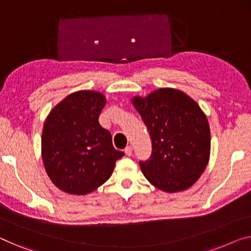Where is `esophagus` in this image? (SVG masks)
Masks as SVG:
<instances>
[{
	"instance_id": "1",
	"label": "esophagus",
	"mask_w": 251,
	"mask_h": 251,
	"mask_svg": "<svg viewBox=\"0 0 251 251\" xmlns=\"http://www.w3.org/2000/svg\"><path fill=\"white\" fill-rule=\"evenodd\" d=\"M125 153H126V155H128V156L133 154V147H132V145H128V147H126Z\"/></svg>"
}]
</instances>
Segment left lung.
<instances>
[{
  "mask_svg": "<svg viewBox=\"0 0 251 251\" xmlns=\"http://www.w3.org/2000/svg\"><path fill=\"white\" fill-rule=\"evenodd\" d=\"M133 104L152 140L151 156L140 161L145 178L156 188L176 193L189 188L204 173L211 134L206 116L184 92L159 89Z\"/></svg>",
  "mask_w": 251,
  "mask_h": 251,
  "instance_id": "1",
  "label": "left lung"
}]
</instances>
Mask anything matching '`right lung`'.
<instances>
[{
	"label": "right lung",
	"instance_id": "obj_1",
	"mask_svg": "<svg viewBox=\"0 0 251 251\" xmlns=\"http://www.w3.org/2000/svg\"><path fill=\"white\" fill-rule=\"evenodd\" d=\"M103 95L78 91L53 108L45 122L42 154L50 180L63 192L85 195L104 184L124 155L99 124Z\"/></svg>",
	"mask_w": 251,
	"mask_h": 251
}]
</instances>
